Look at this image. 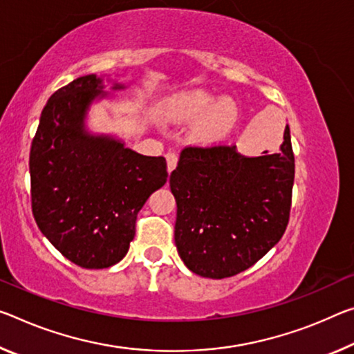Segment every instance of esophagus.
<instances>
[{"label": "esophagus", "instance_id": "34e87169", "mask_svg": "<svg viewBox=\"0 0 354 354\" xmlns=\"http://www.w3.org/2000/svg\"><path fill=\"white\" fill-rule=\"evenodd\" d=\"M165 159H167L168 173H171L173 170H175L176 164H178V153H175V151H168V153L165 154Z\"/></svg>", "mask_w": 354, "mask_h": 354}]
</instances>
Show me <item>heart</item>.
Masks as SVG:
<instances>
[{
    "instance_id": "b5f03b06",
    "label": "heart",
    "mask_w": 354,
    "mask_h": 354,
    "mask_svg": "<svg viewBox=\"0 0 354 354\" xmlns=\"http://www.w3.org/2000/svg\"><path fill=\"white\" fill-rule=\"evenodd\" d=\"M216 99L211 94L203 91H190L173 97L168 104V111H170L171 118L181 121L197 120V118L203 116L206 113L207 115L195 129V137L201 142H216V140L225 136V132L234 120L236 110H234V105L230 100H221L213 107L212 105Z\"/></svg>"
}]
</instances>
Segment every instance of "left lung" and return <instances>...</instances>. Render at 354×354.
Instances as JSON below:
<instances>
[{"label":"left lung","mask_w":354,"mask_h":354,"mask_svg":"<svg viewBox=\"0 0 354 354\" xmlns=\"http://www.w3.org/2000/svg\"><path fill=\"white\" fill-rule=\"evenodd\" d=\"M293 181L288 126L276 154L245 157L236 145L184 148L170 175L175 243L184 265L209 279L254 266L287 230Z\"/></svg>","instance_id":"obj_1"}]
</instances>
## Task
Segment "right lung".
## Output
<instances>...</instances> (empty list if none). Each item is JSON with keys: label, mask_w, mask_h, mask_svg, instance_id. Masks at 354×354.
I'll list each match as a JSON object with an SVG mask.
<instances>
[{"label": "right lung", "mask_w": 354, "mask_h": 354, "mask_svg": "<svg viewBox=\"0 0 354 354\" xmlns=\"http://www.w3.org/2000/svg\"><path fill=\"white\" fill-rule=\"evenodd\" d=\"M97 96L105 94L94 74L55 91L30 151L37 227L67 260L85 269L110 268L124 258L138 211L168 176L162 156H143L118 140L89 136L83 120Z\"/></svg>", "instance_id": "add662e5"}]
</instances>
